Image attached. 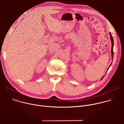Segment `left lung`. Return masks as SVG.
Masks as SVG:
<instances>
[{
	"instance_id": "obj_1",
	"label": "left lung",
	"mask_w": 124,
	"mask_h": 124,
	"mask_svg": "<svg viewBox=\"0 0 124 124\" xmlns=\"http://www.w3.org/2000/svg\"><path fill=\"white\" fill-rule=\"evenodd\" d=\"M109 34H110V39H111V43H112V46H111V54H112V60H113V46H114V42H113V39L112 36V35H111V34L110 32H109ZM111 65V64L110 65V66H109L108 69L109 68V67H110ZM104 77V76H103V77H102V78H101V80Z\"/></svg>"
}]
</instances>
